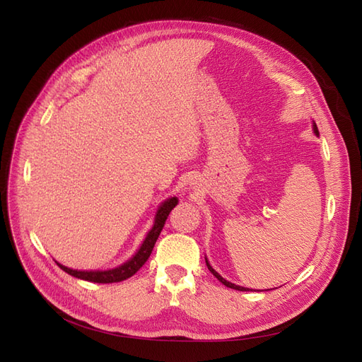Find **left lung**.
Instances as JSON below:
<instances>
[{"label": "left lung", "mask_w": 362, "mask_h": 362, "mask_svg": "<svg viewBox=\"0 0 362 362\" xmlns=\"http://www.w3.org/2000/svg\"><path fill=\"white\" fill-rule=\"evenodd\" d=\"M314 133H315V134H319V129H317V125H314ZM205 262H206V267H208V270H210V272L213 273V275L223 284V286H226V287H229V288H234V290H240V291H249V288L238 287V286H235V284H233V282H229V281L223 279V278H222L221 275H218V273H217V272L210 266V262H208L206 259H205ZM250 291H252V290H250Z\"/></svg>", "instance_id": "8db88e82"}]
</instances>
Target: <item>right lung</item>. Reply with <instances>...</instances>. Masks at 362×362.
Wrapping results in <instances>:
<instances>
[{"label": "right lung", "instance_id": "1", "mask_svg": "<svg viewBox=\"0 0 362 362\" xmlns=\"http://www.w3.org/2000/svg\"><path fill=\"white\" fill-rule=\"evenodd\" d=\"M177 204H178L177 198H170L166 202L161 204V206L158 208V211H157V216H156V223H154V226H152L149 234L146 235L144 245L140 246L137 254L133 258H131L129 261H127L125 264L119 266L116 269H112V270H104V272L72 270L69 267H64V266L59 264V262H57V266L62 270L69 273V275L75 276V278H80V279H84V281H90V282H98V284H112V282H120V281L128 279L129 276H133L134 273L148 261L152 249H154V245L157 242V238H158V235L161 233V229H163L164 223H166V218H168L169 213L173 210V206L177 205Z\"/></svg>", "mask_w": 362, "mask_h": 362}]
</instances>
